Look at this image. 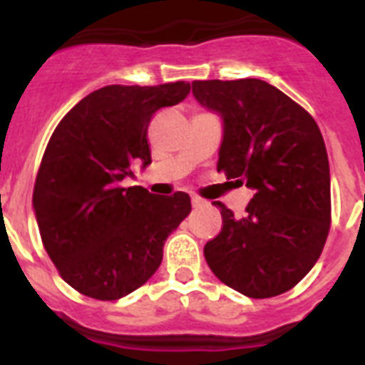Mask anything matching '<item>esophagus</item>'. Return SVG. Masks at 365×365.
I'll use <instances>...</instances> for the list:
<instances>
[{"instance_id": "1", "label": "esophagus", "mask_w": 365, "mask_h": 365, "mask_svg": "<svg viewBox=\"0 0 365 365\" xmlns=\"http://www.w3.org/2000/svg\"><path fill=\"white\" fill-rule=\"evenodd\" d=\"M206 202L202 201V199H199V197H192V206L193 208H199V206H205Z\"/></svg>"}]
</instances>
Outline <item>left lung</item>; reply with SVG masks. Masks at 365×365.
Segmentation results:
<instances>
[{
	"instance_id": "8db88e82",
	"label": "left lung",
	"mask_w": 365,
	"mask_h": 365,
	"mask_svg": "<svg viewBox=\"0 0 365 365\" xmlns=\"http://www.w3.org/2000/svg\"><path fill=\"white\" fill-rule=\"evenodd\" d=\"M199 104L222 120L217 172L254 192L245 217L222 202V228L205 259L225 285L272 298L302 282L324 250L331 225L329 159L314 118L257 78L195 80Z\"/></svg>"
}]
</instances>
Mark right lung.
<instances>
[{
	"label": "right lung",
	"instance_id": "obj_1",
	"mask_svg": "<svg viewBox=\"0 0 365 365\" xmlns=\"http://www.w3.org/2000/svg\"><path fill=\"white\" fill-rule=\"evenodd\" d=\"M190 83L106 86L56 125L32 193L43 247L60 276L82 294L118 299L160 267L163 247L192 212L190 195L125 186L151 164L148 124L188 96Z\"/></svg>",
	"mask_w": 365,
	"mask_h": 365
}]
</instances>
